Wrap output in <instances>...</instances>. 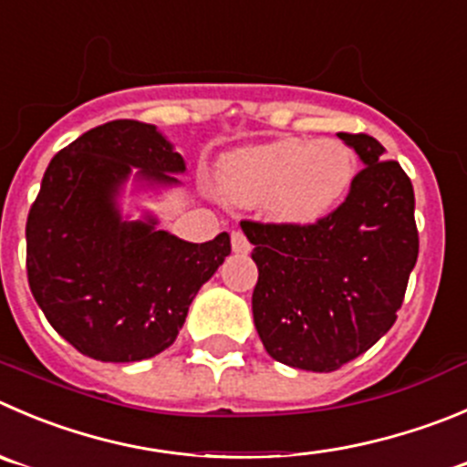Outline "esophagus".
<instances>
[{
  "mask_svg": "<svg viewBox=\"0 0 467 467\" xmlns=\"http://www.w3.org/2000/svg\"><path fill=\"white\" fill-rule=\"evenodd\" d=\"M231 250L236 252V254H247L250 252V241H247L243 231H231Z\"/></svg>",
  "mask_w": 467,
  "mask_h": 467,
  "instance_id": "1",
  "label": "esophagus"
}]
</instances>
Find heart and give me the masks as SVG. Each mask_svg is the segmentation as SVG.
I'll return each mask as SVG.
<instances>
[{
  "label": "heart",
  "instance_id": "b5f03b06",
  "mask_svg": "<svg viewBox=\"0 0 467 467\" xmlns=\"http://www.w3.org/2000/svg\"><path fill=\"white\" fill-rule=\"evenodd\" d=\"M355 179V160L339 140L284 137L222 155L217 192L236 206H259L275 222L305 226L332 215Z\"/></svg>",
  "mask_w": 467,
  "mask_h": 467
}]
</instances>
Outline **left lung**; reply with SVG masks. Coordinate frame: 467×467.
Masks as SVG:
<instances>
[{"instance_id": "8db88e82", "label": "left lung", "mask_w": 467, "mask_h": 467, "mask_svg": "<svg viewBox=\"0 0 467 467\" xmlns=\"http://www.w3.org/2000/svg\"><path fill=\"white\" fill-rule=\"evenodd\" d=\"M364 170L346 202L317 224L241 222L254 245V326L277 362L339 369L397 321L420 238L412 183L379 140L339 132Z\"/></svg>"}]
</instances>
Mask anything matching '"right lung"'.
I'll return each mask as SVG.
<instances>
[{
	"instance_id": "1",
	"label": "right lung",
	"mask_w": 467,
	"mask_h": 467,
	"mask_svg": "<svg viewBox=\"0 0 467 467\" xmlns=\"http://www.w3.org/2000/svg\"><path fill=\"white\" fill-rule=\"evenodd\" d=\"M137 169V172H132ZM185 160L150 123H103L47 164L26 217V277L50 326L82 355L140 362L174 344L199 288L231 254L229 234L188 243L119 194L181 185Z\"/></svg>"
}]
</instances>
